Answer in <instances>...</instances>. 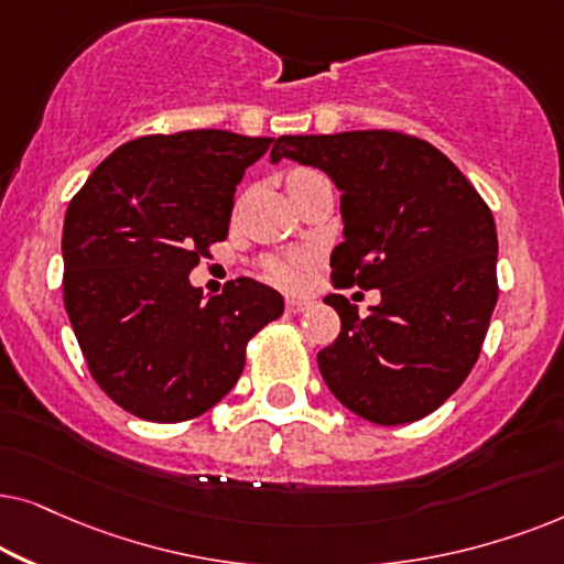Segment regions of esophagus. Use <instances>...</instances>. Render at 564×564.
Returning <instances> with one entry per match:
<instances>
[{"mask_svg":"<svg viewBox=\"0 0 564 564\" xmlns=\"http://www.w3.org/2000/svg\"><path fill=\"white\" fill-rule=\"evenodd\" d=\"M306 306H310V302H306V299H296V296H289L286 299V312L289 314H302Z\"/></svg>","mask_w":564,"mask_h":564,"instance_id":"obj_1","label":"esophagus"}]
</instances>
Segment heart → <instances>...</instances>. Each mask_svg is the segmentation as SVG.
<instances>
[{"mask_svg":"<svg viewBox=\"0 0 564 564\" xmlns=\"http://www.w3.org/2000/svg\"><path fill=\"white\" fill-rule=\"evenodd\" d=\"M314 170H291L289 172V185L296 183V180H302L306 175H312ZM306 262L304 254H299V258H270L268 260V275L273 278L275 283H281V286L286 289H294L299 286V281H302V265Z\"/></svg>","mask_w":564,"mask_h":564,"instance_id":"obj_1","label":"heart"}]
</instances>
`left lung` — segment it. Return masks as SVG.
Segmentation results:
<instances>
[{
    "label": "left lung",
    "mask_w": 564,
    "mask_h": 564,
    "mask_svg": "<svg viewBox=\"0 0 564 564\" xmlns=\"http://www.w3.org/2000/svg\"><path fill=\"white\" fill-rule=\"evenodd\" d=\"M312 164L340 187L335 289H379L369 317L340 294V335L317 356L322 379L377 425L431 415L475 369L498 302L490 206L427 141L400 131L281 137L270 162Z\"/></svg>",
    "instance_id": "left-lung-1"
}]
</instances>
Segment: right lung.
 Returning a JSON list of instances; mask_svg holds the SVG:
<instances>
[{
	"mask_svg": "<svg viewBox=\"0 0 564 564\" xmlns=\"http://www.w3.org/2000/svg\"><path fill=\"white\" fill-rule=\"evenodd\" d=\"M273 141L152 133L118 147L69 200L66 314L97 387L131 415H204L237 384L247 343L283 314V296L252 278L208 302L187 281L227 239L239 180Z\"/></svg>",
	"mask_w": 564,
	"mask_h": 564,
	"instance_id": "obj_1",
	"label": "right lung"
}]
</instances>
